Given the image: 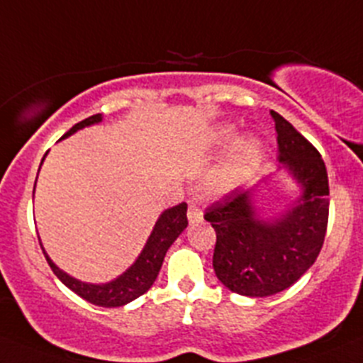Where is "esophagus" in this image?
I'll return each instance as SVG.
<instances>
[{"mask_svg":"<svg viewBox=\"0 0 363 363\" xmlns=\"http://www.w3.org/2000/svg\"><path fill=\"white\" fill-rule=\"evenodd\" d=\"M188 220L189 223H195V221L202 220V209H200L196 200H189L188 202Z\"/></svg>","mask_w":363,"mask_h":363,"instance_id":"34e87169","label":"esophagus"}]
</instances>
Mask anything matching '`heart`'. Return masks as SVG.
Segmentation results:
<instances>
[{"label":"heart","instance_id":"1","mask_svg":"<svg viewBox=\"0 0 363 363\" xmlns=\"http://www.w3.org/2000/svg\"><path fill=\"white\" fill-rule=\"evenodd\" d=\"M221 140H228L232 136V129H223L220 133ZM260 147L255 140H246V142L239 143L238 152H235V157L232 160V163L228 167H225L223 170L218 172L213 177V188L218 189V191H225V189L230 188L235 181H238L239 174L248 167L252 161H255V157L259 156Z\"/></svg>","mask_w":363,"mask_h":363}]
</instances>
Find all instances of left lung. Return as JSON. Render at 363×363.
Wrapping results in <instances>:
<instances>
[{"label":"left lung","instance_id":"obj_1","mask_svg":"<svg viewBox=\"0 0 363 363\" xmlns=\"http://www.w3.org/2000/svg\"><path fill=\"white\" fill-rule=\"evenodd\" d=\"M279 161L301 186V196L273 221L260 220L255 189H234L206 209L216 232L213 267L232 293L264 298L293 286L315 262L328 225L330 188L325 161L314 145L277 111Z\"/></svg>","mask_w":363,"mask_h":363}]
</instances>
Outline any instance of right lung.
Wrapping results in <instances>:
<instances>
[{
	"label": "right lung",
	"instance_id": "add662e5",
	"mask_svg": "<svg viewBox=\"0 0 363 363\" xmlns=\"http://www.w3.org/2000/svg\"><path fill=\"white\" fill-rule=\"evenodd\" d=\"M103 121L101 115H92V117L84 118V121L77 122L76 125L69 129L62 138H67L72 133H76L77 129H83L86 125L97 124V122ZM44 161V157H42ZM186 211H188V206L184 202L179 203V206L172 207V209H167L160 216V220L154 225V230L150 234L149 241H147L145 248L142 250L140 257L136 259V262L129 267L125 273H122L118 279L111 280L108 284H101V286H96V284H86L79 282V280L72 279L67 273H63L55 262L48 257V253L44 252L45 260L51 266L52 273L62 280V284H65L70 291L77 294V296L83 298L88 303L97 305V307H122V305L129 303V301L136 300L138 296L145 294L147 291L152 287L154 280L157 279L161 269V264H163L164 255H167L168 248L172 246V242L179 238L182 230L188 227V218H186Z\"/></svg>",
	"mask_w": 363,
	"mask_h": 363
}]
</instances>
